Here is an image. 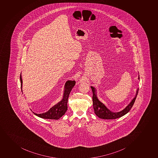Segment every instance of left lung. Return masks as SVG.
Listing matches in <instances>:
<instances>
[{"mask_svg": "<svg viewBox=\"0 0 158 158\" xmlns=\"http://www.w3.org/2000/svg\"><path fill=\"white\" fill-rule=\"evenodd\" d=\"M138 80H139V75L138 77ZM90 87L93 94V102L94 112L97 116H98L100 118L107 119V120L115 119L117 118H121L128 113V112L130 111V110L131 109L135 102V100L138 94V90H139V88H138L137 90L136 94L135 95V97L124 109L119 112H113L109 110L102 102L100 101L97 97L96 88L93 86H90Z\"/></svg>", "mask_w": 158, "mask_h": 158, "instance_id": "1", "label": "left lung"}]
</instances>
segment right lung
<instances>
[{"mask_svg":"<svg viewBox=\"0 0 158 158\" xmlns=\"http://www.w3.org/2000/svg\"><path fill=\"white\" fill-rule=\"evenodd\" d=\"M20 81H21V87L22 92V79L21 73L20 75ZM75 84V81L74 80H68L66 83H65L64 87V93H63V97L61 100L52 106L48 111L44 113L37 114L33 112L34 114L40 118L46 119H52V120H58L61 118L63 115L68 110V100L69 96L70 95V92L72 89L73 87Z\"/></svg>","mask_w":158,"mask_h":158,"instance_id":"right-lung-1","label":"right lung"}]
</instances>
